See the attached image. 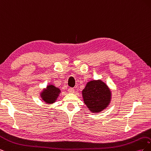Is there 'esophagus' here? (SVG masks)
Listing matches in <instances>:
<instances>
[{
	"mask_svg": "<svg viewBox=\"0 0 151 151\" xmlns=\"http://www.w3.org/2000/svg\"><path fill=\"white\" fill-rule=\"evenodd\" d=\"M68 93H74L75 90L73 88H69L68 89Z\"/></svg>",
	"mask_w": 151,
	"mask_h": 151,
	"instance_id": "esophagus-1",
	"label": "esophagus"
}]
</instances>
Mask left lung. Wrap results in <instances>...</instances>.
Listing matches in <instances>:
<instances>
[{
    "label": "left lung",
    "instance_id": "left-lung-1",
    "mask_svg": "<svg viewBox=\"0 0 151 151\" xmlns=\"http://www.w3.org/2000/svg\"><path fill=\"white\" fill-rule=\"evenodd\" d=\"M84 103L92 112H99L106 108L111 99L108 87L101 81H91L83 91Z\"/></svg>",
    "mask_w": 151,
    "mask_h": 151
}]
</instances>
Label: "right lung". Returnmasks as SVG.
<instances>
[{
  "label": "right lung",
  "instance_id": "right-lung-1",
  "mask_svg": "<svg viewBox=\"0 0 151 151\" xmlns=\"http://www.w3.org/2000/svg\"><path fill=\"white\" fill-rule=\"evenodd\" d=\"M60 90L55 87L53 85H49L46 89L41 93V97L43 101L47 103H53L57 100Z\"/></svg>",
  "mask_w": 151,
  "mask_h": 151
}]
</instances>
